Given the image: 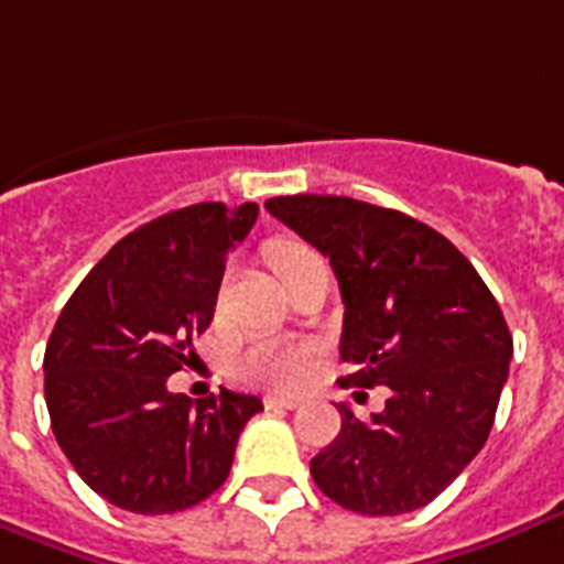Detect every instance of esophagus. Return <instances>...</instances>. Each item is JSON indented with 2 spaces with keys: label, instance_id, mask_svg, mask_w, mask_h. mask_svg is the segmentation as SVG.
<instances>
[{
  "label": "esophagus",
  "instance_id": "obj_1",
  "mask_svg": "<svg viewBox=\"0 0 564 564\" xmlns=\"http://www.w3.org/2000/svg\"><path fill=\"white\" fill-rule=\"evenodd\" d=\"M264 405L268 409H300V400L296 397H264Z\"/></svg>",
  "mask_w": 564,
  "mask_h": 564
}]
</instances>
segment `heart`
<instances>
[{
  "mask_svg": "<svg viewBox=\"0 0 564 564\" xmlns=\"http://www.w3.org/2000/svg\"><path fill=\"white\" fill-rule=\"evenodd\" d=\"M317 259L312 247H305L291 238H279L268 247V261L273 273L282 282L294 276L296 270ZM235 368L247 382L273 388V391H296L305 386V379L312 377L314 350L308 344L300 341H276V338H261V341L247 344L235 356Z\"/></svg>",
  "mask_w": 564,
  "mask_h": 564,
  "instance_id": "heart-1",
  "label": "heart"
}]
</instances>
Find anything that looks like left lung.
<instances>
[{"mask_svg": "<svg viewBox=\"0 0 564 564\" xmlns=\"http://www.w3.org/2000/svg\"><path fill=\"white\" fill-rule=\"evenodd\" d=\"M329 259L344 300L341 386H386V409L312 459L323 495L370 518L432 503L468 468L495 423L512 335L500 305L453 243L394 208L350 196L264 203Z\"/></svg>", "mask_w": 564, "mask_h": 564, "instance_id": "1", "label": "left lung"}]
</instances>
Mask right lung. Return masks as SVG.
<instances>
[{"instance_id":"add662e5","label":"right lung","mask_w":564,"mask_h":564,"mask_svg":"<svg viewBox=\"0 0 564 564\" xmlns=\"http://www.w3.org/2000/svg\"><path fill=\"white\" fill-rule=\"evenodd\" d=\"M259 205L196 203L115 243L69 296L43 356L52 432L78 477L134 514L203 503L232 470L261 400L173 394L167 377L208 329L226 256Z\"/></svg>"}]
</instances>
